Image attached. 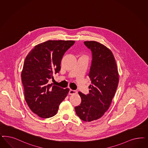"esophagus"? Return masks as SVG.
<instances>
[{"label":"esophagus","mask_w":148,"mask_h":148,"mask_svg":"<svg viewBox=\"0 0 148 148\" xmlns=\"http://www.w3.org/2000/svg\"><path fill=\"white\" fill-rule=\"evenodd\" d=\"M76 93V91L73 90H72V89H70L69 91V95H73V94H75Z\"/></svg>","instance_id":"obj_1"}]
</instances>
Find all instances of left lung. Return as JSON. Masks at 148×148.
Returning <instances> with one entry per match:
<instances>
[{
    "label": "left lung",
    "mask_w": 148,
    "mask_h": 148,
    "mask_svg": "<svg viewBox=\"0 0 148 148\" xmlns=\"http://www.w3.org/2000/svg\"><path fill=\"white\" fill-rule=\"evenodd\" d=\"M92 53V62L88 73L91 84L89 94L79 92L82 99L75 107L77 115L84 121L102 117L108 110L119 83V74L114 56L110 49L94 41H84Z\"/></svg>",
    "instance_id": "1"
}]
</instances>
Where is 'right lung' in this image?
Wrapping results in <instances>:
<instances>
[{
    "label": "right lung",
    "mask_w": 148,
    "mask_h": 148,
    "mask_svg": "<svg viewBox=\"0 0 148 148\" xmlns=\"http://www.w3.org/2000/svg\"><path fill=\"white\" fill-rule=\"evenodd\" d=\"M75 41L48 40L40 43L29 53L21 73L25 100L35 114L42 118L53 116L69 89L48 84L53 75L59 73L64 53Z\"/></svg>",
    "instance_id": "add662e5"
}]
</instances>
